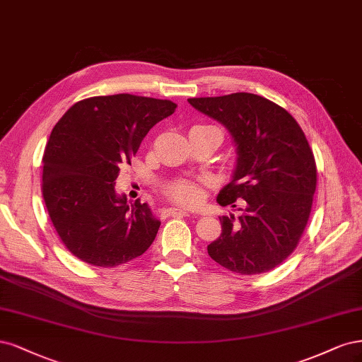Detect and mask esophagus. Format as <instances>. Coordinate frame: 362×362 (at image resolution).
Listing matches in <instances>:
<instances>
[{
	"label": "esophagus",
	"mask_w": 362,
	"mask_h": 362,
	"mask_svg": "<svg viewBox=\"0 0 362 362\" xmlns=\"http://www.w3.org/2000/svg\"><path fill=\"white\" fill-rule=\"evenodd\" d=\"M160 215L167 218V216H189V214L186 211H182V209H174V207H167V209H162Z\"/></svg>",
	"instance_id": "obj_1"
}]
</instances>
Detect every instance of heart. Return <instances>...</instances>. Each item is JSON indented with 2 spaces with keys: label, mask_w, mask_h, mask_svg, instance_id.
I'll return each mask as SVG.
<instances>
[{
  "label": "heart",
  "mask_w": 362,
  "mask_h": 362,
  "mask_svg": "<svg viewBox=\"0 0 362 362\" xmlns=\"http://www.w3.org/2000/svg\"><path fill=\"white\" fill-rule=\"evenodd\" d=\"M192 129H211L219 134L221 132L218 127L212 124H197ZM164 194L170 198L171 202L177 203L185 207H195L202 203L203 200V189L200 182H192V180H174L164 186Z\"/></svg>",
  "instance_id": "heart-1"
}]
</instances>
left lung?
Returning a JSON list of instances; mask_svg holds the SVG:
<instances>
[{"mask_svg": "<svg viewBox=\"0 0 362 362\" xmlns=\"http://www.w3.org/2000/svg\"><path fill=\"white\" fill-rule=\"evenodd\" d=\"M188 102L223 123L238 146L233 180L216 202L239 204L240 215L219 218L221 236L207 252L240 275L272 271L295 251L311 214L317 168L305 134L283 107L252 93Z\"/></svg>", "mask_w": 362, "mask_h": 362, "instance_id": "1", "label": "left lung"}]
</instances>
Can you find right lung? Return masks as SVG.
Listing matches in <instances>:
<instances>
[{
    "label": "right lung",
    "instance_id": "add662e5",
    "mask_svg": "<svg viewBox=\"0 0 362 362\" xmlns=\"http://www.w3.org/2000/svg\"><path fill=\"white\" fill-rule=\"evenodd\" d=\"M176 108L171 100L127 93L95 96L76 102L54 126L42 194L57 235L79 260L114 267L153 243L160 221L147 203L127 204L114 185L147 132Z\"/></svg>",
    "mask_w": 362,
    "mask_h": 362
}]
</instances>
